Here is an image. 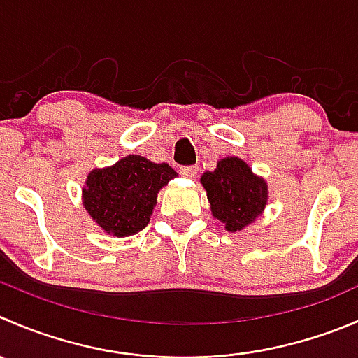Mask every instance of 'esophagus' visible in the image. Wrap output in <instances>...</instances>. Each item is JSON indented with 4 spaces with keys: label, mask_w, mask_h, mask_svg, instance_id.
Here are the masks:
<instances>
[{
    "label": "esophagus",
    "mask_w": 358,
    "mask_h": 358,
    "mask_svg": "<svg viewBox=\"0 0 358 358\" xmlns=\"http://www.w3.org/2000/svg\"><path fill=\"white\" fill-rule=\"evenodd\" d=\"M180 175L185 176V178H196L197 166H182L180 168Z\"/></svg>",
    "instance_id": "1"
}]
</instances>
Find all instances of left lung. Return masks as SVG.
<instances>
[{"instance_id": "1", "label": "left lung", "mask_w": 358, "mask_h": 358, "mask_svg": "<svg viewBox=\"0 0 358 358\" xmlns=\"http://www.w3.org/2000/svg\"><path fill=\"white\" fill-rule=\"evenodd\" d=\"M211 215L225 225L229 232L245 229L264 211L267 204V183L253 175L252 168L239 157H225L213 171L201 176Z\"/></svg>"}]
</instances>
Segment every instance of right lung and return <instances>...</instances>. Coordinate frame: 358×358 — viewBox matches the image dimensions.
<instances>
[{
    "instance_id": "right-lung-1",
    "label": "right lung",
    "mask_w": 358,
    "mask_h": 358,
    "mask_svg": "<svg viewBox=\"0 0 358 358\" xmlns=\"http://www.w3.org/2000/svg\"><path fill=\"white\" fill-rule=\"evenodd\" d=\"M176 171L141 155H127L108 168L89 173L82 190L87 213L108 234L124 238L145 229L157 204V194Z\"/></svg>"
}]
</instances>
